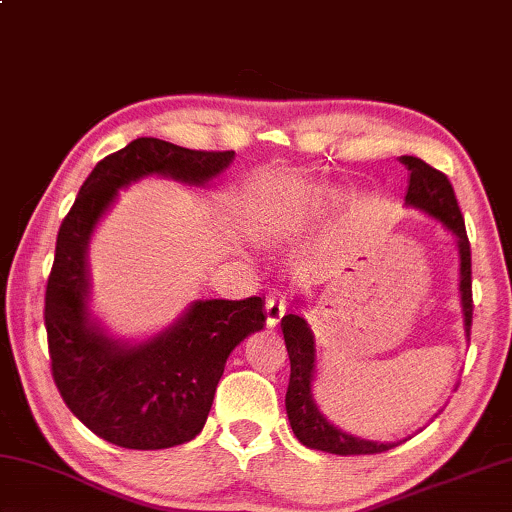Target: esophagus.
Wrapping results in <instances>:
<instances>
[{"label": "esophagus", "instance_id": "obj_1", "mask_svg": "<svg viewBox=\"0 0 512 512\" xmlns=\"http://www.w3.org/2000/svg\"><path fill=\"white\" fill-rule=\"evenodd\" d=\"M285 312H287V300L285 298H282V296L266 298V323H269L271 328L278 326L282 316H285Z\"/></svg>", "mask_w": 512, "mask_h": 512}]
</instances>
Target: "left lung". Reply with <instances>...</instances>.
Segmentation results:
<instances>
[{
  "mask_svg": "<svg viewBox=\"0 0 512 512\" xmlns=\"http://www.w3.org/2000/svg\"><path fill=\"white\" fill-rule=\"evenodd\" d=\"M401 164L410 170L408 193H405V205L417 207L421 212L437 218L446 230L456 234L458 250H460V305L462 316H465V335L469 339L472 330V250H469V239L465 230V218L460 214L456 193L449 177L440 170L428 166L426 161L417 157H399ZM282 335H285L291 376L285 396L287 417L294 428V435L300 442L316 451L337 453V456H367V453H383L389 451L392 444L362 440L344 433L342 428L332 426L330 421L321 415L316 408L312 396L314 369H316V348L314 335L307 328L305 319L298 314L282 316Z\"/></svg>",
  "mask_w": 512,
  "mask_h": 512,
  "instance_id": "8db88e82",
  "label": "left lung"
}]
</instances>
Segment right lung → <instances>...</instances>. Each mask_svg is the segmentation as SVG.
Instances as JSON below:
<instances>
[{
    "label": "right lung",
    "instance_id": "add662e5",
    "mask_svg": "<svg viewBox=\"0 0 512 512\" xmlns=\"http://www.w3.org/2000/svg\"><path fill=\"white\" fill-rule=\"evenodd\" d=\"M232 159V150L136 139L93 168L56 234L45 289L54 383L81 424L123 449H168L202 431L227 355L264 328V303L259 296L196 300L157 337L118 342L88 314V241L123 186L148 175L205 186Z\"/></svg>",
    "mask_w": 512,
    "mask_h": 512
}]
</instances>
